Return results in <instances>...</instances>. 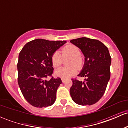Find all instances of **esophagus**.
<instances>
[{"mask_svg":"<svg viewBox=\"0 0 128 128\" xmlns=\"http://www.w3.org/2000/svg\"><path fill=\"white\" fill-rule=\"evenodd\" d=\"M61 80H62V82L63 83H64L66 82V79H64V78H61Z\"/></svg>","mask_w":128,"mask_h":128,"instance_id":"obj_1","label":"esophagus"}]
</instances>
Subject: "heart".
I'll return each mask as SVG.
<instances>
[{"label":"heart","mask_w":128,"mask_h":128,"mask_svg":"<svg viewBox=\"0 0 128 128\" xmlns=\"http://www.w3.org/2000/svg\"><path fill=\"white\" fill-rule=\"evenodd\" d=\"M63 56H69L71 59L68 62L69 67H61L57 68L55 71V74L58 77L67 79L75 74L78 68H80L83 64V61L80 57V52L79 48L76 46L69 44L64 47L62 50ZM52 65L57 67L62 64V59L61 54L58 51H56L53 54L51 58Z\"/></svg>","instance_id":"heart-1"}]
</instances>
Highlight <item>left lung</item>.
Here are the masks:
<instances>
[{
    "mask_svg": "<svg viewBox=\"0 0 128 128\" xmlns=\"http://www.w3.org/2000/svg\"><path fill=\"white\" fill-rule=\"evenodd\" d=\"M70 42L80 49L84 64L78 74L84 81L72 79L70 96L76 104L92 105L104 95L110 79L111 58L107 47L98 40L86 37L73 39Z\"/></svg>",
    "mask_w": 128,
    "mask_h": 128,
    "instance_id": "8db88e82",
    "label": "left lung"
}]
</instances>
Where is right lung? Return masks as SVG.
I'll return each mask as SVG.
<instances>
[{
  "instance_id": "add662e5",
  "label": "right lung",
  "mask_w": 128,
  "mask_h": 128,
  "mask_svg": "<svg viewBox=\"0 0 128 128\" xmlns=\"http://www.w3.org/2000/svg\"><path fill=\"white\" fill-rule=\"evenodd\" d=\"M66 41L36 39L26 43L18 55V83L26 100L37 108L51 106L56 100L60 78L46 79L53 73L51 58Z\"/></svg>"
}]
</instances>
